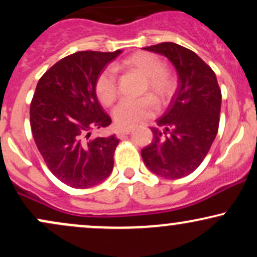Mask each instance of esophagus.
Instances as JSON below:
<instances>
[{
    "label": "esophagus",
    "mask_w": 257,
    "mask_h": 257,
    "mask_svg": "<svg viewBox=\"0 0 257 257\" xmlns=\"http://www.w3.org/2000/svg\"><path fill=\"white\" fill-rule=\"evenodd\" d=\"M132 132H133V129H118V131L116 132V134H117V138H123L124 135L131 134Z\"/></svg>",
    "instance_id": "34e87169"
}]
</instances>
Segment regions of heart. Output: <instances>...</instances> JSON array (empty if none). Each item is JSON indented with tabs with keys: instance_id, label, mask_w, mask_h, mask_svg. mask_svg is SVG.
<instances>
[{
	"instance_id": "b5f03b06",
	"label": "heart",
	"mask_w": 257,
	"mask_h": 257,
	"mask_svg": "<svg viewBox=\"0 0 257 257\" xmlns=\"http://www.w3.org/2000/svg\"><path fill=\"white\" fill-rule=\"evenodd\" d=\"M122 67L138 72L145 78L144 93L150 91L159 105L167 104L175 90V82L167 72V65L153 53L138 52L126 58ZM96 98L104 106H111L117 99V76L112 67H105L94 83ZM152 98L124 99L113 108V120L118 128L129 129L151 118L156 113V104Z\"/></svg>"
}]
</instances>
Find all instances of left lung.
<instances>
[{"mask_svg": "<svg viewBox=\"0 0 257 257\" xmlns=\"http://www.w3.org/2000/svg\"><path fill=\"white\" fill-rule=\"evenodd\" d=\"M172 61L179 87L152 126L153 140L141 150L146 167L164 179L190 175L208 155L217 134L221 89L216 76L196 53L173 42L146 47Z\"/></svg>", "mask_w": 257, "mask_h": 257, "instance_id": "left-lung-1", "label": "left lung"}]
</instances>
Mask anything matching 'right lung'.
<instances>
[{
	"label": "right lung",
	"mask_w": 257,
	"mask_h": 257,
	"mask_svg": "<svg viewBox=\"0 0 257 257\" xmlns=\"http://www.w3.org/2000/svg\"><path fill=\"white\" fill-rule=\"evenodd\" d=\"M122 51L77 52L54 64L38 81L30 105L35 143L48 169L73 188H89L113 169L114 135L91 138L93 129L111 124L100 106L94 83Z\"/></svg>",
	"instance_id": "add662e5"
}]
</instances>
